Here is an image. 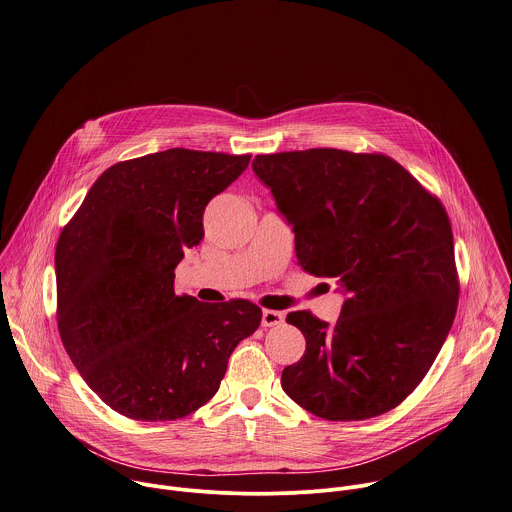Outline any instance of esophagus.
I'll return each mask as SVG.
<instances>
[{
    "label": "esophagus",
    "mask_w": 512,
    "mask_h": 512,
    "mask_svg": "<svg viewBox=\"0 0 512 512\" xmlns=\"http://www.w3.org/2000/svg\"><path fill=\"white\" fill-rule=\"evenodd\" d=\"M284 322V312L278 310H264L262 312V326L270 328V326H278Z\"/></svg>",
    "instance_id": "esophagus-1"
}]
</instances>
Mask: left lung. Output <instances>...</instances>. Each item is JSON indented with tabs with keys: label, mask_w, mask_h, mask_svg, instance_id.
I'll return each instance as SVG.
<instances>
[{
	"label": "left lung",
	"mask_w": 512,
	"mask_h": 512,
	"mask_svg": "<svg viewBox=\"0 0 512 512\" xmlns=\"http://www.w3.org/2000/svg\"><path fill=\"white\" fill-rule=\"evenodd\" d=\"M252 168L292 224L302 270L348 292L334 326L308 310L286 316L306 352L284 368V392L326 420L392 410L430 370L458 306L442 202L378 152L260 154Z\"/></svg>",
	"instance_id": "left-lung-1"
}]
</instances>
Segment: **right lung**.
<instances>
[{
  "instance_id": "add662e5",
  "label": "right lung",
  "mask_w": 512,
  "mask_h": 512,
  "mask_svg": "<svg viewBox=\"0 0 512 512\" xmlns=\"http://www.w3.org/2000/svg\"><path fill=\"white\" fill-rule=\"evenodd\" d=\"M172 148L110 166L56 246L58 330L88 386L134 420H176L220 388L262 310L174 292L184 250L204 238L208 202L250 164Z\"/></svg>"
}]
</instances>
